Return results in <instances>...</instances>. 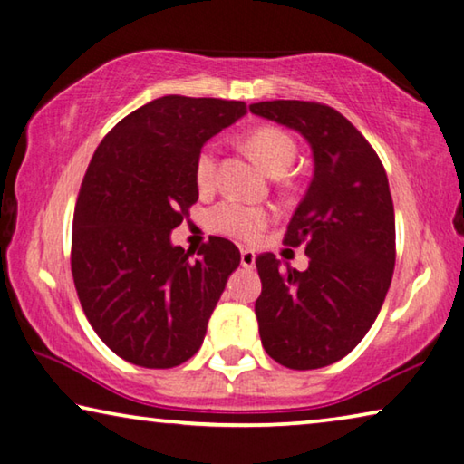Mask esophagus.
Segmentation results:
<instances>
[{
    "mask_svg": "<svg viewBox=\"0 0 464 464\" xmlns=\"http://www.w3.org/2000/svg\"><path fill=\"white\" fill-rule=\"evenodd\" d=\"M255 259H256V255L250 248H242L240 250V263H242V267H245V269H253L255 267Z\"/></svg>",
    "mask_w": 464,
    "mask_h": 464,
    "instance_id": "esophagus-1",
    "label": "esophagus"
}]
</instances>
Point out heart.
Segmentation results:
<instances>
[{
	"label": "heart",
	"instance_id": "1",
	"mask_svg": "<svg viewBox=\"0 0 464 464\" xmlns=\"http://www.w3.org/2000/svg\"><path fill=\"white\" fill-rule=\"evenodd\" d=\"M246 146L265 164L271 174H284L295 160L298 146L292 133L277 125H261L248 133ZM219 148L216 141L205 143L195 160V182L199 191H211L218 185ZM273 219V211L263 205H250L226 199L209 211V227L240 242H253L263 234Z\"/></svg>",
	"mask_w": 464,
	"mask_h": 464
}]
</instances>
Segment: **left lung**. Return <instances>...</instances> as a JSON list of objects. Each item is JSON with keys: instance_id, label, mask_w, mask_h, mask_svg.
<instances>
[{"instance_id": "left-lung-1", "label": "left lung", "mask_w": 464, "mask_h": 464, "mask_svg": "<svg viewBox=\"0 0 464 464\" xmlns=\"http://www.w3.org/2000/svg\"><path fill=\"white\" fill-rule=\"evenodd\" d=\"M250 112L300 131L314 156V177L284 237V245H306L308 269H282L273 253L256 256L261 343L290 370L324 368L360 343L389 292L397 256L389 179L374 148L333 106L267 101Z\"/></svg>"}]
</instances>
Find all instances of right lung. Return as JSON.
<instances>
[{
    "instance_id": "obj_1",
    "label": "right lung",
    "mask_w": 464,
    "mask_h": 464,
    "mask_svg": "<svg viewBox=\"0 0 464 464\" xmlns=\"http://www.w3.org/2000/svg\"><path fill=\"white\" fill-rule=\"evenodd\" d=\"M246 112L222 98L162 96L96 148L75 201L72 276L96 335L141 368H174L199 352L240 250L209 237L197 259L170 232L199 199L203 143Z\"/></svg>"
}]
</instances>
